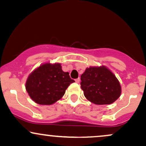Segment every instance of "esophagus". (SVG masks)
Returning <instances> with one entry per match:
<instances>
[{
  "mask_svg": "<svg viewBox=\"0 0 146 146\" xmlns=\"http://www.w3.org/2000/svg\"><path fill=\"white\" fill-rule=\"evenodd\" d=\"M80 78H78V79H76V80H75V82H76V83L79 84V83H80Z\"/></svg>",
  "mask_w": 146,
  "mask_h": 146,
  "instance_id": "34e87169",
  "label": "esophagus"
}]
</instances>
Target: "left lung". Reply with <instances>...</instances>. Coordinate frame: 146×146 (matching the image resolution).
<instances>
[{
    "label": "left lung",
    "instance_id": "8db88e82",
    "mask_svg": "<svg viewBox=\"0 0 146 146\" xmlns=\"http://www.w3.org/2000/svg\"><path fill=\"white\" fill-rule=\"evenodd\" d=\"M80 84L87 100L98 105L113 103L121 93L119 82L104 66L86 68Z\"/></svg>",
    "mask_w": 146,
    "mask_h": 146
}]
</instances>
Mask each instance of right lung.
I'll use <instances>...</instances> for the list:
<instances>
[{"label": "right lung", "instance_id": "right-lung-1", "mask_svg": "<svg viewBox=\"0 0 146 146\" xmlns=\"http://www.w3.org/2000/svg\"><path fill=\"white\" fill-rule=\"evenodd\" d=\"M75 82L59 63H46L35 69L28 77L26 90L30 98L41 105L54 104L64 95L66 88Z\"/></svg>", "mask_w": 146, "mask_h": 146}]
</instances>
